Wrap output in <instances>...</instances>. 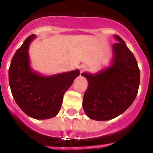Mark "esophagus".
I'll list each match as a JSON object with an SVG mask.
<instances>
[{"label":"esophagus","instance_id":"obj_1","mask_svg":"<svg viewBox=\"0 0 153 153\" xmlns=\"http://www.w3.org/2000/svg\"><path fill=\"white\" fill-rule=\"evenodd\" d=\"M86 69H87V67H86V65L84 64H82L80 66V73H83V71H85V70H86Z\"/></svg>","mask_w":153,"mask_h":153}]
</instances>
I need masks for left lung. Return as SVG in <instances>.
Returning a JSON list of instances; mask_svg holds the SVG:
<instances>
[{"mask_svg":"<svg viewBox=\"0 0 153 153\" xmlns=\"http://www.w3.org/2000/svg\"><path fill=\"white\" fill-rule=\"evenodd\" d=\"M113 44V56L108 67L95 74H81L88 81L83 108L89 118L112 120L123 113L136 99L140 72L134 55L118 35Z\"/></svg>","mask_w":153,"mask_h":153,"instance_id":"1","label":"left lung"}]
</instances>
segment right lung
I'll return each instance as SVG.
<instances>
[{
	"label": "right lung",
	"instance_id": "right-lung-1",
	"mask_svg": "<svg viewBox=\"0 0 153 153\" xmlns=\"http://www.w3.org/2000/svg\"><path fill=\"white\" fill-rule=\"evenodd\" d=\"M36 36H29L16 51L9 68V84L18 106L28 117L47 120L60 111L64 93L79 75L78 69L43 75L30 66L29 48Z\"/></svg>",
	"mask_w": 153,
	"mask_h": 153
}]
</instances>
